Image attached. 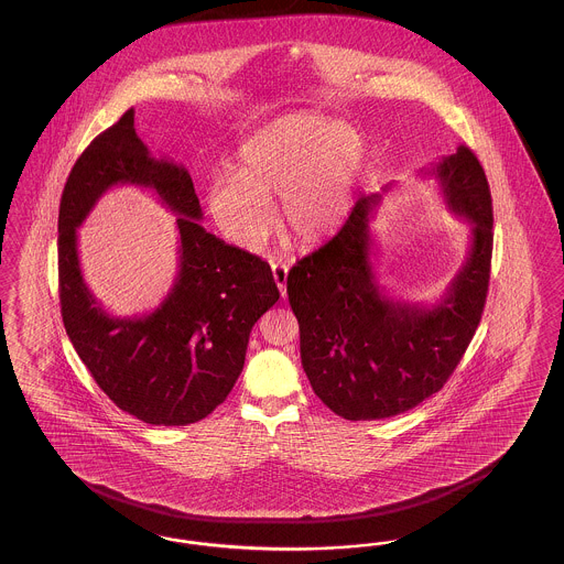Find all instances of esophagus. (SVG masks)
<instances>
[{"label":"esophagus","mask_w":564,"mask_h":564,"mask_svg":"<svg viewBox=\"0 0 564 564\" xmlns=\"http://www.w3.org/2000/svg\"><path fill=\"white\" fill-rule=\"evenodd\" d=\"M288 272H290V267L285 262H272V276H274V283L283 297L288 295Z\"/></svg>","instance_id":"esophagus-1"}]
</instances>
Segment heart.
Masks as SVG:
<instances>
[{
  "instance_id": "b5f03b06",
  "label": "heart",
  "mask_w": 564,
  "mask_h": 564,
  "mask_svg": "<svg viewBox=\"0 0 564 564\" xmlns=\"http://www.w3.org/2000/svg\"><path fill=\"white\" fill-rule=\"evenodd\" d=\"M364 171L361 134L322 116L290 113L242 143L235 173H215L207 205L226 237L247 249L269 239L274 198L297 241L322 242L352 214Z\"/></svg>"
}]
</instances>
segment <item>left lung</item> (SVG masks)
<instances>
[{
    "label": "left lung",
    "mask_w": 564,
    "mask_h": 564,
    "mask_svg": "<svg viewBox=\"0 0 564 564\" xmlns=\"http://www.w3.org/2000/svg\"><path fill=\"white\" fill-rule=\"evenodd\" d=\"M430 173L448 209L471 221L469 256L440 302H400L378 290L370 219L380 194L361 196L338 235L288 274L302 368L317 398L347 421L389 419L437 393L482 319L492 258L482 164L458 145Z\"/></svg>",
    "instance_id": "obj_1"
}]
</instances>
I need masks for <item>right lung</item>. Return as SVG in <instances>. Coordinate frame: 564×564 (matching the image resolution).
<instances>
[{
	"mask_svg": "<svg viewBox=\"0 0 564 564\" xmlns=\"http://www.w3.org/2000/svg\"><path fill=\"white\" fill-rule=\"evenodd\" d=\"M124 183L156 191L178 215V279L162 306L141 318L106 314L77 258L75 228L109 187ZM198 219L188 171L148 152L133 109L90 141L61 196L58 297L67 336L109 400L150 425H189L212 414L242 372L251 327L279 300L269 264Z\"/></svg>",
	"mask_w": 564,
	"mask_h": 564,
	"instance_id": "obj_1",
	"label": "right lung"
}]
</instances>
